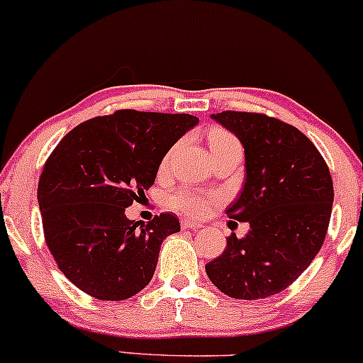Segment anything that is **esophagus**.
Listing matches in <instances>:
<instances>
[{
	"mask_svg": "<svg viewBox=\"0 0 363 363\" xmlns=\"http://www.w3.org/2000/svg\"><path fill=\"white\" fill-rule=\"evenodd\" d=\"M181 226L184 228V229H201V228H203V226H201L199 223L191 221V219H182V221H181Z\"/></svg>",
	"mask_w": 363,
	"mask_h": 363,
	"instance_id": "1",
	"label": "esophagus"
}]
</instances>
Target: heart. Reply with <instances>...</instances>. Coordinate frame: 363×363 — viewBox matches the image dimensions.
<instances>
[{
  "mask_svg": "<svg viewBox=\"0 0 363 363\" xmlns=\"http://www.w3.org/2000/svg\"><path fill=\"white\" fill-rule=\"evenodd\" d=\"M229 142H236L228 132L213 130L209 135V145H224ZM166 164V160H164ZM218 197L213 194H204V192L189 189V187H181L169 197V208L176 213L191 216V218H201L211 209Z\"/></svg>",
  "mask_w": 363,
  "mask_h": 363,
  "instance_id": "1",
  "label": "heart"
}]
</instances>
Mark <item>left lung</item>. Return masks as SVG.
<instances>
[{"mask_svg":"<svg viewBox=\"0 0 363 363\" xmlns=\"http://www.w3.org/2000/svg\"><path fill=\"white\" fill-rule=\"evenodd\" d=\"M213 121L245 147V186L226 209L250 223L245 238H228L206 273L224 295L268 298L288 288L322 247L333 204V182L322 154L296 127L250 112H221Z\"/></svg>","mask_w":363,"mask_h":363,"instance_id":"obj_1","label":"left lung"}]
</instances>
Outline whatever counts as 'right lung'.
Returning <instances> with one entry per match:
<instances>
[{
  "instance_id": "add662e5",
  "label": "right lung",
  "mask_w": 363,
  "mask_h": 363,
  "mask_svg": "<svg viewBox=\"0 0 363 363\" xmlns=\"http://www.w3.org/2000/svg\"><path fill=\"white\" fill-rule=\"evenodd\" d=\"M197 123L189 113L117 110L77 125L55 147L38 182L45 240L60 272L86 295L127 300L152 279L160 245L181 224L167 213L139 228L125 208Z\"/></svg>"
}]
</instances>
